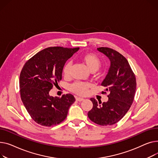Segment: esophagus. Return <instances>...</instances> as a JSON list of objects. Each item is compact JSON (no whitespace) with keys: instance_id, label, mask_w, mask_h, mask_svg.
<instances>
[{"instance_id":"obj_1","label":"esophagus","mask_w":158,"mask_h":158,"mask_svg":"<svg viewBox=\"0 0 158 158\" xmlns=\"http://www.w3.org/2000/svg\"><path fill=\"white\" fill-rule=\"evenodd\" d=\"M76 99L78 101H82L84 100V99L82 98H78V97H76Z\"/></svg>"}]
</instances>
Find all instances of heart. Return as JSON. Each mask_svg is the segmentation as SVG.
I'll return each mask as SVG.
<instances>
[{
	"label": "heart",
	"instance_id": "b5f03b06",
	"mask_svg": "<svg viewBox=\"0 0 158 158\" xmlns=\"http://www.w3.org/2000/svg\"><path fill=\"white\" fill-rule=\"evenodd\" d=\"M81 60L84 63L91 72L96 71L101 66V60L97 55L93 53H85L80 56ZM72 64L71 62H67L63 67L62 73L66 78L71 76ZM90 85L87 83L76 81L69 87V90L76 94L84 96L87 94Z\"/></svg>",
	"mask_w": 158,
	"mask_h": 158
}]
</instances>
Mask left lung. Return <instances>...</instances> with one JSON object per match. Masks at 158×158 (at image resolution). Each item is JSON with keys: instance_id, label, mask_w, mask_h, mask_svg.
I'll return each instance as SVG.
<instances>
[{"instance_id": "1", "label": "left lung", "mask_w": 158, "mask_h": 158, "mask_svg": "<svg viewBox=\"0 0 158 158\" xmlns=\"http://www.w3.org/2000/svg\"><path fill=\"white\" fill-rule=\"evenodd\" d=\"M98 50L106 55L111 65L106 78L101 83L105 87L101 94L108 95L107 102H99L90 98L93 107L88 112L91 121L100 125H113L118 123L130 108L135 98L136 81L135 73L127 59L118 52L108 47Z\"/></svg>"}]
</instances>
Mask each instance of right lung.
Here are the masks:
<instances>
[{
	"instance_id": "right-lung-1",
	"label": "right lung",
	"mask_w": 158,
	"mask_h": 158,
	"mask_svg": "<svg viewBox=\"0 0 158 158\" xmlns=\"http://www.w3.org/2000/svg\"><path fill=\"white\" fill-rule=\"evenodd\" d=\"M79 48L53 46L34 55L24 64L20 75V92L23 103L34 121L43 126L60 124L66 118L75 98L72 94L50 96V90L62 80L66 62Z\"/></svg>"
}]
</instances>
